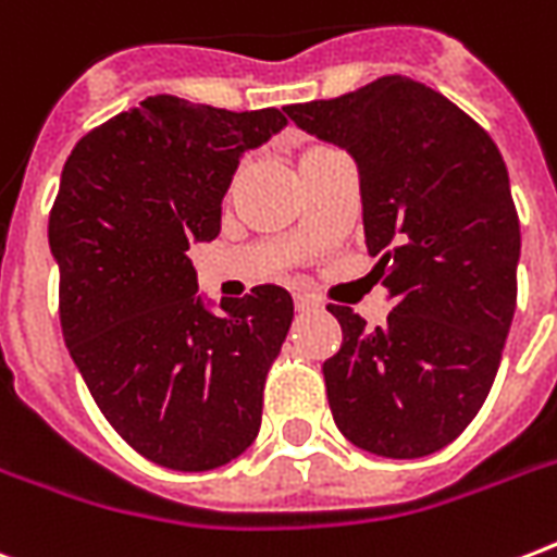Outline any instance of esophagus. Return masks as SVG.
I'll use <instances>...</instances> for the list:
<instances>
[{"mask_svg":"<svg viewBox=\"0 0 557 557\" xmlns=\"http://www.w3.org/2000/svg\"><path fill=\"white\" fill-rule=\"evenodd\" d=\"M295 309L297 312H312V309H318V300L309 295H295Z\"/></svg>","mask_w":557,"mask_h":557,"instance_id":"obj_1","label":"esophagus"}]
</instances>
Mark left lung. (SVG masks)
I'll return each instance as SVG.
<instances>
[{"label":"left lung","instance_id":"8db88e82","mask_svg":"<svg viewBox=\"0 0 557 557\" xmlns=\"http://www.w3.org/2000/svg\"><path fill=\"white\" fill-rule=\"evenodd\" d=\"M286 115L356 159L372 274L393 300L375 330L330 306L344 330L323 364L332 419L375 457H428L483 407L518 306L506 161L474 117L401 74Z\"/></svg>","mask_w":557,"mask_h":557}]
</instances>
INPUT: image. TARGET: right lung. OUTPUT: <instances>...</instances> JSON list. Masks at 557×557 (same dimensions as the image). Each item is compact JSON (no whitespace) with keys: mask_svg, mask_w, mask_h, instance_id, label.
<instances>
[{"mask_svg":"<svg viewBox=\"0 0 557 557\" xmlns=\"http://www.w3.org/2000/svg\"><path fill=\"white\" fill-rule=\"evenodd\" d=\"M286 124L274 107L156 95L83 135L65 161L48 216L65 347L107 422L156 466L210 471L260 433L292 295L257 286L213 306L187 251L219 236L243 152Z\"/></svg>","mask_w":557,"mask_h":557,"instance_id":"1","label":"right lung"}]
</instances>
